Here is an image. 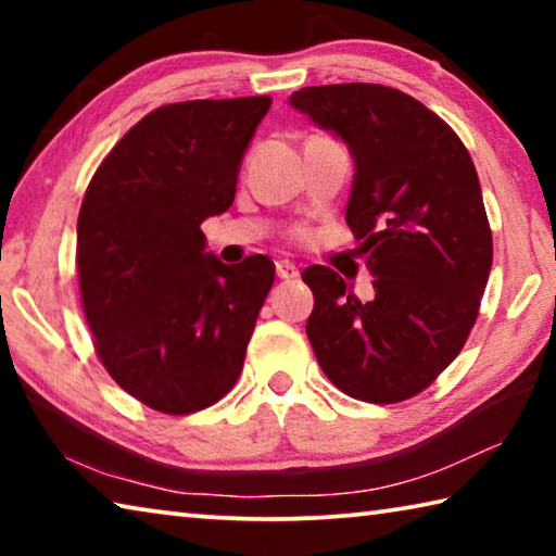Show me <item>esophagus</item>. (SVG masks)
Returning a JSON list of instances; mask_svg holds the SVG:
<instances>
[{"label":"esophagus","instance_id":"esophagus-1","mask_svg":"<svg viewBox=\"0 0 556 556\" xmlns=\"http://www.w3.org/2000/svg\"><path fill=\"white\" fill-rule=\"evenodd\" d=\"M277 277L285 281H294V279H299V267L291 265V262H287V260H281V262H277Z\"/></svg>","mask_w":556,"mask_h":556}]
</instances>
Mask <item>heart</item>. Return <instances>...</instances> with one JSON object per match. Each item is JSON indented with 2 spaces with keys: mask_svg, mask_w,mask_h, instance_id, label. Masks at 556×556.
I'll return each mask as SVG.
<instances>
[{
  "mask_svg": "<svg viewBox=\"0 0 556 556\" xmlns=\"http://www.w3.org/2000/svg\"><path fill=\"white\" fill-rule=\"evenodd\" d=\"M291 238H294V240H304V238H306V230H304V228H294V230H291Z\"/></svg>",
  "mask_w": 556,
  "mask_h": 556,
  "instance_id": "b5f03b06",
  "label": "heart"
}]
</instances>
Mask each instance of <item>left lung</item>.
Returning <instances> with one entry per match:
<instances>
[{
    "instance_id": "left-lung-1",
    "label": "left lung",
    "mask_w": 556,
    "mask_h": 556,
    "mask_svg": "<svg viewBox=\"0 0 556 556\" xmlns=\"http://www.w3.org/2000/svg\"><path fill=\"white\" fill-rule=\"evenodd\" d=\"M289 102L351 149L345 220L375 275L363 304L331 267H306V336L338 390L404 402L448 368L481 308L493 235L476 166L456 131L402 90L338 83Z\"/></svg>"
}]
</instances>
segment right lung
Wrapping results in <instances>:
<instances>
[{
  "label": "right lung",
  "instance_id": "add662e5",
  "mask_svg": "<svg viewBox=\"0 0 556 556\" xmlns=\"http://www.w3.org/2000/svg\"><path fill=\"white\" fill-rule=\"evenodd\" d=\"M271 98L149 112L92 174L78 215L83 314L110 378L147 407L191 414L238 382L275 262L228 267L201 223L232 205L244 149Z\"/></svg>",
  "mask_w": 556,
  "mask_h": 556
}]
</instances>
